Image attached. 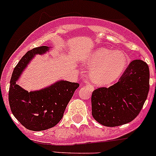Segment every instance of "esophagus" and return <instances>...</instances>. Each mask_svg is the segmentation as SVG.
Wrapping results in <instances>:
<instances>
[{
	"instance_id": "1",
	"label": "esophagus",
	"mask_w": 156,
	"mask_h": 156,
	"mask_svg": "<svg viewBox=\"0 0 156 156\" xmlns=\"http://www.w3.org/2000/svg\"><path fill=\"white\" fill-rule=\"evenodd\" d=\"M84 86H85V87H87L88 88H90V90L91 91L94 90V87H93V86L91 85L90 84H89V83H85Z\"/></svg>"
}]
</instances>
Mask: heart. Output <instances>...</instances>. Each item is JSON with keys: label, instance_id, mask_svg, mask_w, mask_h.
I'll list each match as a JSON object with an SVG mask.
<instances>
[{"label": "heart", "instance_id": "heart-1", "mask_svg": "<svg viewBox=\"0 0 156 156\" xmlns=\"http://www.w3.org/2000/svg\"><path fill=\"white\" fill-rule=\"evenodd\" d=\"M86 64L94 66L89 72L90 81L94 84L106 87L122 78L128 66V57L121 52L100 48L87 56Z\"/></svg>", "mask_w": 156, "mask_h": 156}]
</instances>
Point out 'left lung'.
I'll return each instance as SVG.
<instances>
[{"label":"left lung","instance_id":"left-lung-1","mask_svg":"<svg viewBox=\"0 0 156 156\" xmlns=\"http://www.w3.org/2000/svg\"><path fill=\"white\" fill-rule=\"evenodd\" d=\"M149 90V66L141 59L133 60L119 82L108 88H98L93 92V117L106 127L129 123L142 109Z\"/></svg>","mask_w":156,"mask_h":156}]
</instances>
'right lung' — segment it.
<instances>
[{"mask_svg":"<svg viewBox=\"0 0 156 156\" xmlns=\"http://www.w3.org/2000/svg\"><path fill=\"white\" fill-rule=\"evenodd\" d=\"M51 48L41 46L29 50L14 69L9 90V103L14 117L26 128L41 131L59 123L64 112L79 87L78 83L59 80L46 87L29 92L16 84L36 55H44Z\"/></svg>","mask_w":156,"mask_h":156,"instance_id":"right-lung-1","label":"right lung"}]
</instances>
